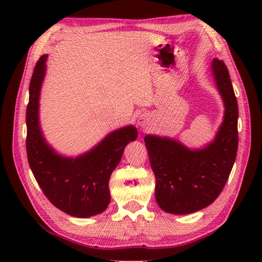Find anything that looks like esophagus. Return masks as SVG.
I'll return each instance as SVG.
<instances>
[{
  "label": "esophagus",
  "mask_w": 262,
  "mask_h": 262,
  "mask_svg": "<svg viewBox=\"0 0 262 262\" xmlns=\"http://www.w3.org/2000/svg\"><path fill=\"white\" fill-rule=\"evenodd\" d=\"M137 123H139V125H140L141 127L147 126V123H148V118L145 117V115L141 114L140 117H139V119H137Z\"/></svg>",
  "instance_id": "obj_1"
}]
</instances>
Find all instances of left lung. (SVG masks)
I'll list each match as a JSON object with an SVG mask.
<instances>
[{"label": "left lung", "mask_w": 262, "mask_h": 262, "mask_svg": "<svg viewBox=\"0 0 262 262\" xmlns=\"http://www.w3.org/2000/svg\"><path fill=\"white\" fill-rule=\"evenodd\" d=\"M211 72L225 108L214 141L201 149H189L170 137H144L156 178V201L170 214H190L211 205L223 190L236 161L237 98L224 62L212 60Z\"/></svg>", "instance_id": "obj_1"}]
</instances>
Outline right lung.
<instances>
[{
    "mask_svg": "<svg viewBox=\"0 0 262 262\" xmlns=\"http://www.w3.org/2000/svg\"><path fill=\"white\" fill-rule=\"evenodd\" d=\"M47 54L35 64L26 108V152L31 170L46 198L66 214L86 219L98 215L111 201L108 181L126 145L137 137L129 125L110 133L96 147L77 157L61 156L42 135L39 98L46 73Z\"/></svg>",
    "mask_w": 262,
    "mask_h": 262,
    "instance_id": "obj_1",
    "label": "right lung"
}]
</instances>
